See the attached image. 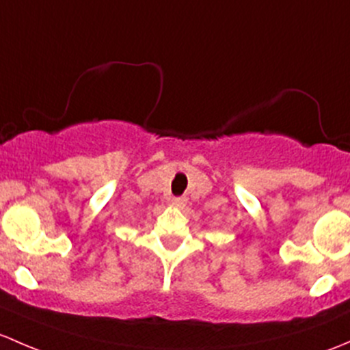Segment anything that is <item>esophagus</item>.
I'll use <instances>...</instances> for the list:
<instances>
[{"label":"esophagus","mask_w":350,"mask_h":350,"mask_svg":"<svg viewBox=\"0 0 350 350\" xmlns=\"http://www.w3.org/2000/svg\"><path fill=\"white\" fill-rule=\"evenodd\" d=\"M172 204H174L175 207H183V205L187 204V199L185 197H174V199H172Z\"/></svg>","instance_id":"34e87169"}]
</instances>
